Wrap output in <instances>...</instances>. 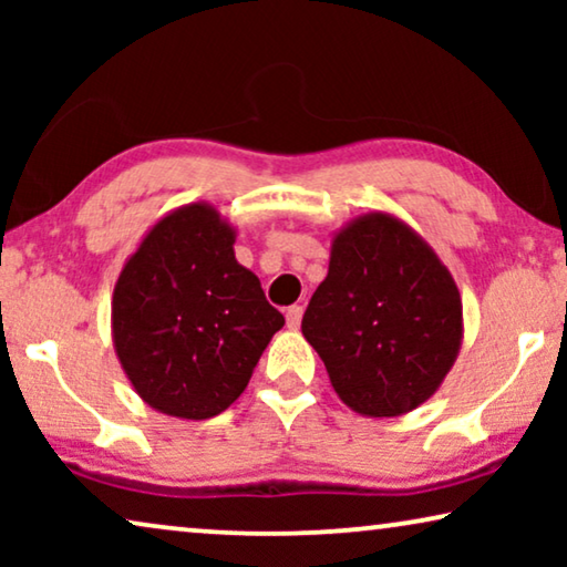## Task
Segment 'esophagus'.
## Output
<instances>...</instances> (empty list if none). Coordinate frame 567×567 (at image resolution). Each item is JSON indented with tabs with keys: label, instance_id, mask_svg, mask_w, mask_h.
I'll return each instance as SVG.
<instances>
[{
	"label": "esophagus",
	"instance_id": "34e87169",
	"mask_svg": "<svg viewBox=\"0 0 567 567\" xmlns=\"http://www.w3.org/2000/svg\"><path fill=\"white\" fill-rule=\"evenodd\" d=\"M301 315H305V307H299V305L289 307V309H286V324H289L291 330H297L301 324Z\"/></svg>",
	"mask_w": 567,
	"mask_h": 567
}]
</instances>
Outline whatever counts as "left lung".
<instances>
[{
    "label": "left lung",
    "instance_id": "8db88e82",
    "mask_svg": "<svg viewBox=\"0 0 567 567\" xmlns=\"http://www.w3.org/2000/svg\"><path fill=\"white\" fill-rule=\"evenodd\" d=\"M301 332L353 413L405 415L436 394L460 355L462 297L410 224L369 212L332 235Z\"/></svg>",
    "mask_w": 567,
    "mask_h": 567
}]
</instances>
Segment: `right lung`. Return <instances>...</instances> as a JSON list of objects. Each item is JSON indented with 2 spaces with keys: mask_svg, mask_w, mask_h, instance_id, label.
<instances>
[{
  "mask_svg": "<svg viewBox=\"0 0 567 567\" xmlns=\"http://www.w3.org/2000/svg\"><path fill=\"white\" fill-rule=\"evenodd\" d=\"M237 229L206 200L162 216L123 262L111 301L113 348L159 413L204 421L245 392L284 315L235 258Z\"/></svg>",
  "mask_w": 567,
  "mask_h": 567,
  "instance_id": "right-lung-1",
  "label": "right lung"
}]
</instances>
